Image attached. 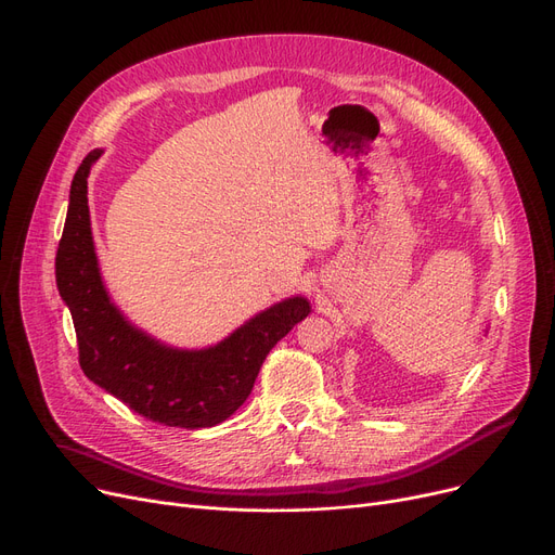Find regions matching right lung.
Masks as SVG:
<instances>
[{
  "label": "right lung",
  "mask_w": 555,
  "mask_h": 555,
  "mask_svg": "<svg viewBox=\"0 0 555 555\" xmlns=\"http://www.w3.org/2000/svg\"><path fill=\"white\" fill-rule=\"evenodd\" d=\"M99 157L101 151H92L74 175L55 254V281L72 310L80 369L153 423L214 427L247 400L268 353L308 317L310 306L301 297L281 301L207 351L168 348L128 324L105 293L94 254L87 175Z\"/></svg>",
  "instance_id": "obj_1"
}]
</instances>
